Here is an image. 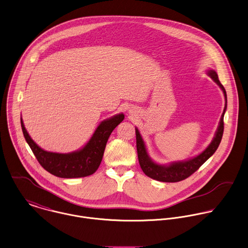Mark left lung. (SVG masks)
Listing matches in <instances>:
<instances>
[{
    "instance_id": "8db88e82",
    "label": "left lung",
    "mask_w": 248,
    "mask_h": 248,
    "mask_svg": "<svg viewBox=\"0 0 248 248\" xmlns=\"http://www.w3.org/2000/svg\"><path fill=\"white\" fill-rule=\"evenodd\" d=\"M208 75L219 86V88L222 90L225 96V107L221 115L219 124L213 141L206 148V150L203 151L197 156H194L190 159L184 160V161H175L168 165H161L154 162L152 158L149 156L145 142L138 128L136 127L135 133H136V147H137L138 160H139L141 169L143 170L145 175H147L148 177L159 182H164V183L181 182L183 180H186L189 176H191L194 172H196L217 150L221 142L223 130H224L223 119H224V114L227 108V94L224 87L222 86V84L218 79L217 73L215 70L210 69L208 70Z\"/></svg>"
}]
</instances>
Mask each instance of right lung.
I'll list each match as a JSON object with an SVG mask.
<instances>
[{"label":"right lung","mask_w":248,"mask_h":248,"mask_svg":"<svg viewBox=\"0 0 248 248\" xmlns=\"http://www.w3.org/2000/svg\"><path fill=\"white\" fill-rule=\"evenodd\" d=\"M124 119L123 113L104 120L95 129L89 142L79 151L59 154L41 149L27 132L21 118L24 137L39 164L50 174L63 179L83 178L93 174L100 165L106 143L112 131Z\"/></svg>","instance_id":"add662e5"}]
</instances>
